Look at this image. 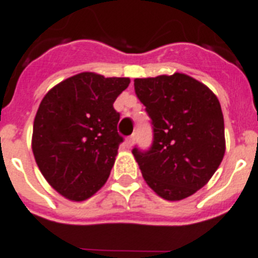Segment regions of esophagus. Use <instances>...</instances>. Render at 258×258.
Masks as SVG:
<instances>
[{
	"mask_svg": "<svg viewBox=\"0 0 258 258\" xmlns=\"http://www.w3.org/2000/svg\"><path fill=\"white\" fill-rule=\"evenodd\" d=\"M134 143H135V135H130L127 139H125V144H127V147H133Z\"/></svg>",
	"mask_w": 258,
	"mask_h": 258,
	"instance_id": "obj_1",
	"label": "esophagus"
}]
</instances>
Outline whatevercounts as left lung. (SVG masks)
<instances>
[{"mask_svg": "<svg viewBox=\"0 0 258 258\" xmlns=\"http://www.w3.org/2000/svg\"><path fill=\"white\" fill-rule=\"evenodd\" d=\"M152 124L148 149H133L146 182L166 201L187 198L209 182L226 151L220 103L206 85L174 73L136 79Z\"/></svg>", "mask_w": 258, "mask_h": 258, "instance_id": "left-lung-1", "label": "left lung"}]
</instances>
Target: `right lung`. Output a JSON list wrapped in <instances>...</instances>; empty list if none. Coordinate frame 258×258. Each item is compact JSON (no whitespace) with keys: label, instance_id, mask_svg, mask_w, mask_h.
<instances>
[{"label":"right lung","instance_id":"obj_1","mask_svg":"<svg viewBox=\"0 0 258 258\" xmlns=\"http://www.w3.org/2000/svg\"><path fill=\"white\" fill-rule=\"evenodd\" d=\"M130 79L84 72L52 88L39 105L32 152L39 169L57 192L85 201L110 176L119 144L120 114L112 103Z\"/></svg>","mask_w":258,"mask_h":258}]
</instances>
